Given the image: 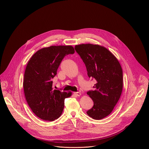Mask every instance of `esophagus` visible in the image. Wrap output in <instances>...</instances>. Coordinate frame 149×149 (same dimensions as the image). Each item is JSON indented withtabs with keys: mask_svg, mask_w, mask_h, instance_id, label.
Here are the masks:
<instances>
[{
	"mask_svg": "<svg viewBox=\"0 0 149 149\" xmlns=\"http://www.w3.org/2000/svg\"><path fill=\"white\" fill-rule=\"evenodd\" d=\"M75 95H76L77 96H80L81 95V93L80 92H75L74 93Z\"/></svg>",
	"mask_w": 149,
	"mask_h": 149,
	"instance_id": "obj_1",
	"label": "esophagus"
}]
</instances>
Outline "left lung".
<instances>
[{
	"instance_id": "left-lung-1",
	"label": "left lung",
	"mask_w": 149,
	"mask_h": 149,
	"mask_svg": "<svg viewBox=\"0 0 149 149\" xmlns=\"http://www.w3.org/2000/svg\"><path fill=\"white\" fill-rule=\"evenodd\" d=\"M77 52L86 64L88 76L95 79L94 90L87 92L94 102L87 114L94 120L108 116L123 90V71L117 58L105 47L92 44L77 45Z\"/></svg>"
}]
</instances>
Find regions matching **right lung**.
Returning <instances> with one entry per match:
<instances>
[{"label":"right lung","mask_w":149,"mask_h":149,"mask_svg":"<svg viewBox=\"0 0 149 149\" xmlns=\"http://www.w3.org/2000/svg\"><path fill=\"white\" fill-rule=\"evenodd\" d=\"M71 45L41 48L30 58L25 69L23 86L26 100L32 112L45 121L58 118L64 108L65 98L72 95L54 90L52 79L67 55L74 54Z\"/></svg>","instance_id":"1"}]
</instances>
